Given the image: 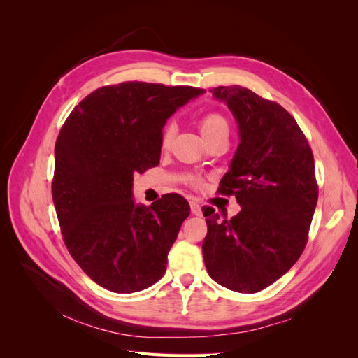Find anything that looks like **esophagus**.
<instances>
[{"label": "esophagus", "instance_id": "34e87169", "mask_svg": "<svg viewBox=\"0 0 358 358\" xmlns=\"http://www.w3.org/2000/svg\"><path fill=\"white\" fill-rule=\"evenodd\" d=\"M191 213L192 215H201V206H200V203L199 201H196V200H192L191 203Z\"/></svg>", "mask_w": 358, "mask_h": 358}]
</instances>
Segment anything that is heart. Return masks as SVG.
Listing matches in <instances>:
<instances>
[{
	"mask_svg": "<svg viewBox=\"0 0 358 358\" xmlns=\"http://www.w3.org/2000/svg\"><path fill=\"white\" fill-rule=\"evenodd\" d=\"M199 128L201 136L206 138V142H210L213 138L218 137H229L230 133V124L227 116L218 110H209L200 116L199 119ZM175 125L167 124L161 133V146L162 149H169L175 138ZM187 183L192 188H201L203 179L200 176H188Z\"/></svg>",
	"mask_w": 358,
	"mask_h": 358,
	"instance_id": "heart-1",
	"label": "heart"
}]
</instances>
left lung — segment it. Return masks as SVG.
Masks as SVG:
<instances>
[{"label":"left lung","mask_w":358,"mask_h":358,"mask_svg":"<svg viewBox=\"0 0 358 358\" xmlns=\"http://www.w3.org/2000/svg\"><path fill=\"white\" fill-rule=\"evenodd\" d=\"M212 92L230 107L241 131L218 194L234 196L242 210L227 220L204 206L203 258L213 280L251 294L285 275L305 251L318 201L315 162L282 106L237 85Z\"/></svg>","instance_id":"1"}]
</instances>
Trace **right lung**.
Here are the masks:
<instances>
[{
	"mask_svg": "<svg viewBox=\"0 0 358 358\" xmlns=\"http://www.w3.org/2000/svg\"><path fill=\"white\" fill-rule=\"evenodd\" d=\"M204 90L121 82L74 107L55 143L52 199L70 255L113 292L142 291L166 273L189 204L166 194L150 208L131 197L134 173L159 164L166 119Z\"/></svg>",
	"mask_w": 358,
	"mask_h": 358,
	"instance_id": "right-lung-1",
	"label": "right lung"
}]
</instances>
